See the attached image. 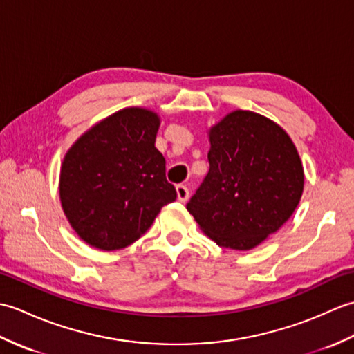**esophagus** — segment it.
<instances>
[{
	"mask_svg": "<svg viewBox=\"0 0 354 354\" xmlns=\"http://www.w3.org/2000/svg\"><path fill=\"white\" fill-rule=\"evenodd\" d=\"M176 194H178V201L185 202L187 199H189V196H190V192H189V189H187L185 185L179 184V185H176Z\"/></svg>",
	"mask_w": 354,
	"mask_h": 354,
	"instance_id": "obj_1",
	"label": "esophagus"
}]
</instances>
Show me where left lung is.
I'll return each mask as SVG.
<instances>
[{"label": "left lung", "instance_id": "obj_1", "mask_svg": "<svg viewBox=\"0 0 354 354\" xmlns=\"http://www.w3.org/2000/svg\"><path fill=\"white\" fill-rule=\"evenodd\" d=\"M209 170L187 209L228 250L248 251L288 222L304 189L298 150L283 127L232 111L208 131Z\"/></svg>", "mask_w": 354, "mask_h": 354}]
</instances>
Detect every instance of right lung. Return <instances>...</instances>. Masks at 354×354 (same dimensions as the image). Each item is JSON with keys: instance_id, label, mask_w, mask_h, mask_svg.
<instances>
[{"instance_id": "1", "label": "right lung", "mask_w": 354, "mask_h": 354, "mask_svg": "<svg viewBox=\"0 0 354 354\" xmlns=\"http://www.w3.org/2000/svg\"><path fill=\"white\" fill-rule=\"evenodd\" d=\"M158 129L156 112L126 108L94 124L66 152L59 196L73 230L89 246H129L176 199L155 147Z\"/></svg>"}]
</instances>
